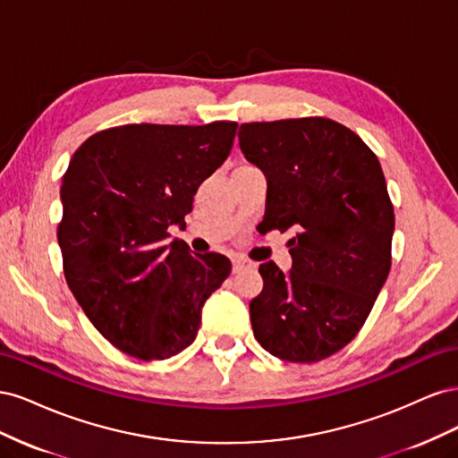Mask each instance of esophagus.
Listing matches in <instances>:
<instances>
[{"mask_svg": "<svg viewBox=\"0 0 458 458\" xmlns=\"http://www.w3.org/2000/svg\"><path fill=\"white\" fill-rule=\"evenodd\" d=\"M250 266H252L250 261H246V259H242V258H234V259H233V273H241V271L248 269Z\"/></svg>", "mask_w": 458, "mask_h": 458, "instance_id": "obj_1", "label": "esophagus"}]
</instances>
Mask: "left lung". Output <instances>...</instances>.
Here are the masks:
<instances>
[{
  "label": "left lung",
  "mask_w": 458,
  "mask_h": 458,
  "mask_svg": "<svg viewBox=\"0 0 458 458\" xmlns=\"http://www.w3.org/2000/svg\"><path fill=\"white\" fill-rule=\"evenodd\" d=\"M241 150L267 177L263 224L293 229V269L259 266L256 340L290 363H317L365 325L392 267L394 206L365 141L323 116L242 123Z\"/></svg>",
  "instance_id": "8db88e82"
}]
</instances>
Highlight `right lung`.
<instances>
[{
	"instance_id": "right-lung-1",
	"label": "right lung",
	"mask_w": 458,
	"mask_h": 458,
	"mask_svg": "<svg viewBox=\"0 0 458 458\" xmlns=\"http://www.w3.org/2000/svg\"><path fill=\"white\" fill-rule=\"evenodd\" d=\"M237 126L126 123L93 133L72 155L57 227L64 279L120 352L143 361L183 352L197 338L204 301L229 276L225 256L189 254L168 229L185 225Z\"/></svg>"
}]
</instances>
